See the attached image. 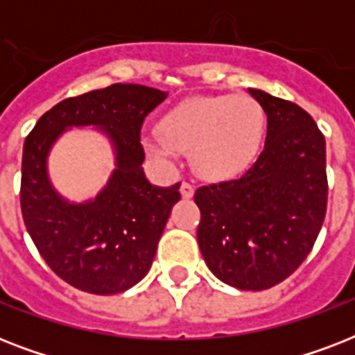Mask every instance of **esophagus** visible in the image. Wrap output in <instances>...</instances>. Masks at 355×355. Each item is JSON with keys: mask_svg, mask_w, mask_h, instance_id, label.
<instances>
[{"mask_svg": "<svg viewBox=\"0 0 355 355\" xmlns=\"http://www.w3.org/2000/svg\"><path fill=\"white\" fill-rule=\"evenodd\" d=\"M180 195H182L184 199H191V197L195 195V188L191 186V184L182 182L180 184Z\"/></svg>", "mask_w": 355, "mask_h": 355, "instance_id": "obj_1", "label": "esophagus"}]
</instances>
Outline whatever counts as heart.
<instances>
[{"label": "heart", "mask_w": 355, "mask_h": 355, "mask_svg": "<svg viewBox=\"0 0 355 355\" xmlns=\"http://www.w3.org/2000/svg\"><path fill=\"white\" fill-rule=\"evenodd\" d=\"M263 130V108L250 96H197L169 108L158 134H147L144 144L166 160L177 150L189 153L200 178L227 182L250 169Z\"/></svg>", "instance_id": "1"}]
</instances>
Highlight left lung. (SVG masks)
Wrapping results in <instances>:
<instances>
[{
	"label": "left lung",
	"instance_id": "8db88e82",
	"mask_svg": "<svg viewBox=\"0 0 355 355\" xmlns=\"http://www.w3.org/2000/svg\"><path fill=\"white\" fill-rule=\"evenodd\" d=\"M267 116L258 160L241 178L197 189V241L208 269L228 286L261 291L293 275L326 216V141L295 103L248 88Z\"/></svg>",
	"mask_w": 355,
	"mask_h": 355
}]
</instances>
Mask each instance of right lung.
Segmentation results:
<instances>
[{
  "label": "right lung",
  "mask_w": 355,
  "mask_h": 355,
  "mask_svg": "<svg viewBox=\"0 0 355 355\" xmlns=\"http://www.w3.org/2000/svg\"><path fill=\"white\" fill-rule=\"evenodd\" d=\"M167 92L112 85L69 97L46 112L25 138L21 214L31 239L53 272L92 295H118L149 272L180 182L169 188L145 177L139 130ZM69 128H94L109 139L114 169L96 198L66 200L49 178L51 149Z\"/></svg>",
  "instance_id": "obj_1"
}]
</instances>
